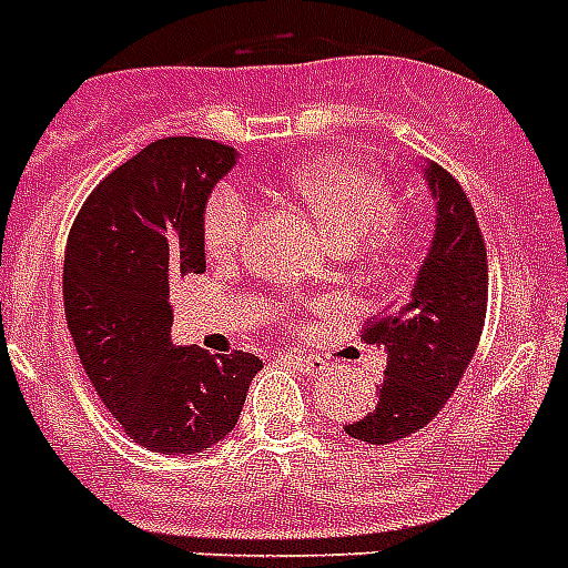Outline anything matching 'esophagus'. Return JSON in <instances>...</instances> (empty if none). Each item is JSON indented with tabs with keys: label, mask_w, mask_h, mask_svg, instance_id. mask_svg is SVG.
Wrapping results in <instances>:
<instances>
[{
	"label": "esophagus",
	"mask_w": 568,
	"mask_h": 568,
	"mask_svg": "<svg viewBox=\"0 0 568 568\" xmlns=\"http://www.w3.org/2000/svg\"><path fill=\"white\" fill-rule=\"evenodd\" d=\"M285 362L294 364V367H300L303 373H308V376H315V373L324 371V358H317V356H308V353H285Z\"/></svg>",
	"instance_id": "esophagus-1"
}]
</instances>
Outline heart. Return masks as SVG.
I'll use <instances>...</instances> for the list:
<instances>
[{
  "mask_svg": "<svg viewBox=\"0 0 568 568\" xmlns=\"http://www.w3.org/2000/svg\"><path fill=\"white\" fill-rule=\"evenodd\" d=\"M285 186L306 206L338 247L362 236L379 247H396L403 230L396 221L399 197L388 178L358 160H312L285 174ZM256 210L233 183L210 195L204 210V244L215 260H239L251 239Z\"/></svg>",
  "mask_w": 568,
  "mask_h": 568,
  "instance_id": "1",
  "label": "heart"
}]
</instances>
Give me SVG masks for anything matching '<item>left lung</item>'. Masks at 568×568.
I'll return each mask as SVG.
<instances>
[{
  "label": "left lung",
  "mask_w": 568,
  "mask_h": 568,
  "mask_svg": "<svg viewBox=\"0 0 568 568\" xmlns=\"http://www.w3.org/2000/svg\"><path fill=\"white\" fill-rule=\"evenodd\" d=\"M426 180L437 201L432 251L412 292L362 329V341L388 353L379 405L344 426L362 444H396L440 414L476 356L487 317V244L476 210L444 165L428 163Z\"/></svg>",
  "instance_id": "8db88e82"
}]
</instances>
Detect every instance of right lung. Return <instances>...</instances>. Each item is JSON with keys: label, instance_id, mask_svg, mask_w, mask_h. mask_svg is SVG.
<instances>
[{"label": "right lung", "instance_id": "1", "mask_svg": "<svg viewBox=\"0 0 568 568\" xmlns=\"http://www.w3.org/2000/svg\"><path fill=\"white\" fill-rule=\"evenodd\" d=\"M233 163L215 140L151 142L92 189L69 230L63 308L78 358L124 435L163 455L224 440L262 371L253 353L169 338V288L206 271L204 206Z\"/></svg>", "mask_w": 568, "mask_h": 568}]
</instances>
